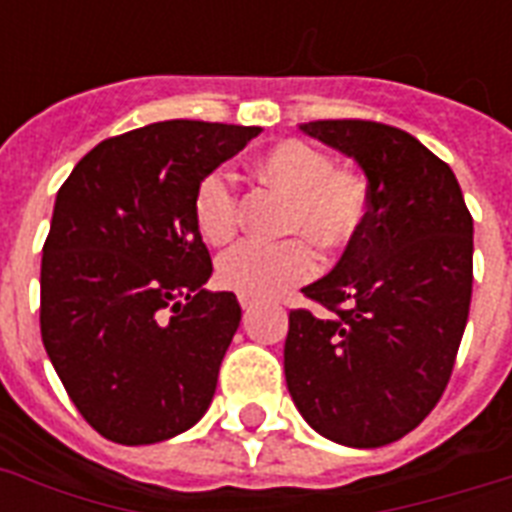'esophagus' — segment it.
Segmentation results:
<instances>
[{
    "mask_svg": "<svg viewBox=\"0 0 512 512\" xmlns=\"http://www.w3.org/2000/svg\"><path fill=\"white\" fill-rule=\"evenodd\" d=\"M239 303H241V308H244V311H252V308H255V300H252V297H239Z\"/></svg>",
    "mask_w": 512,
    "mask_h": 512,
    "instance_id": "1",
    "label": "esophagus"
}]
</instances>
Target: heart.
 <instances>
[{"mask_svg":"<svg viewBox=\"0 0 512 512\" xmlns=\"http://www.w3.org/2000/svg\"><path fill=\"white\" fill-rule=\"evenodd\" d=\"M255 175L289 199L281 231L303 236L321 252H337L356 239L369 215V180L353 167H335L332 156L308 140L287 138L255 162ZM193 220L207 244H225L239 228V191L223 170L201 177L193 193ZM313 255L300 239L284 244L241 241L217 260L225 289L268 300L303 284Z\"/></svg>","mask_w":512,"mask_h":512,"instance_id":"b5f03b06","label":"heart"}]
</instances>
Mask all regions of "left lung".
I'll return each instance as SVG.
<instances>
[{
	"mask_svg": "<svg viewBox=\"0 0 512 512\" xmlns=\"http://www.w3.org/2000/svg\"><path fill=\"white\" fill-rule=\"evenodd\" d=\"M300 130L356 159L369 215L340 263L303 289L324 311L289 313V396L335 444H393L452 377L473 292V217L449 164L409 132L364 119Z\"/></svg>",
	"mask_w": 512,
	"mask_h": 512,
	"instance_id": "8db88e82",
	"label": "left lung"
}]
</instances>
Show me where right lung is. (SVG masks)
Instances as JSON below:
<instances>
[{"label": "right lung", "mask_w": 512, "mask_h": 512, "mask_svg": "<svg viewBox=\"0 0 512 512\" xmlns=\"http://www.w3.org/2000/svg\"><path fill=\"white\" fill-rule=\"evenodd\" d=\"M260 127L172 119L108 138L60 185L42 249V342L84 420L143 446L193 428L241 321L207 292L193 193Z\"/></svg>", "instance_id": "add662e5"}]
</instances>
